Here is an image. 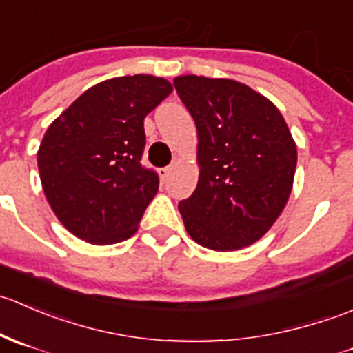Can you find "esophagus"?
Here are the masks:
<instances>
[{
  "instance_id": "34e87169",
  "label": "esophagus",
  "mask_w": 353,
  "mask_h": 353,
  "mask_svg": "<svg viewBox=\"0 0 353 353\" xmlns=\"http://www.w3.org/2000/svg\"><path fill=\"white\" fill-rule=\"evenodd\" d=\"M172 169H174V165H169V167H163V169H160L159 170L160 179H162V181L169 179V176H170V174H172Z\"/></svg>"
}]
</instances>
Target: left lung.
<instances>
[{
  "mask_svg": "<svg viewBox=\"0 0 353 353\" xmlns=\"http://www.w3.org/2000/svg\"><path fill=\"white\" fill-rule=\"evenodd\" d=\"M174 87L198 133V186L179 203L194 243L237 251L261 239L292 193L297 147L270 99L230 78L181 74Z\"/></svg>",
  "mask_w": 353,
  "mask_h": 353,
  "instance_id": "8db88e82",
  "label": "left lung"
}]
</instances>
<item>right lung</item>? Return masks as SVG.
<instances>
[{"label": "right lung", "mask_w": 353, "mask_h": 353, "mask_svg": "<svg viewBox=\"0 0 353 353\" xmlns=\"http://www.w3.org/2000/svg\"><path fill=\"white\" fill-rule=\"evenodd\" d=\"M172 85L133 74L85 90L46 131L37 152L42 190L59 222L78 239L108 245L138 230L159 177L141 165L143 121Z\"/></svg>", "instance_id": "obj_1"}]
</instances>
